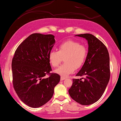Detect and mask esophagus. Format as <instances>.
I'll return each mask as SVG.
<instances>
[{
	"instance_id": "esophagus-1",
	"label": "esophagus",
	"mask_w": 121,
	"mask_h": 121,
	"mask_svg": "<svg viewBox=\"0 0 121 121\" xmlns=\"http://www.w3.org/2000/svg\"><path fill=\"white\" fill-rule=\"evenodd\" d=\"M65 78H66V77H62V76L61 77V81H62V80H64Z\"/></svg>"
}]
</instances>
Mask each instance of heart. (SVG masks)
<instances>
[{"mask_svg":"<svg viewBox=\"0 0 121 121\" xmlns=\"http://www.w3.org/2000/svg\"><path fill=\"white\" fill-rule=\"evenodd\" d=\"M57 51L52 50L48 54V60L53 67H57L64 57V64L55 72L62 76H67L75 69L81 68L85 62L88 54L87 47L78 41L67 40L59 44Z\"/></svg>","mask_w":121,"mask_h":121,"instance_id":"1","label":"heart"}]
</instances>
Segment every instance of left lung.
Wrapping results in <instances>:
<instances>
[{
  "mask_svg": "<svg viewBox=\"0 0 121 121\" xmlns=\"http://www.w3.org/2000/svg\"><path fill=\"white\" fill-rule=\"evenodd\" d=\"M88 43L87 57L81 70L73 79L69 94L73 99L82 105L97 102L102 97L110 76V59L108 49L102 41L89 34L77 35Z\"/></svg>",
  "mask_w": 121,
  "mask_h": 121,
  "instance_id": "1",
  "label": "left lung"
}]
</instances>
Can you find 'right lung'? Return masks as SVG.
<instances>
[{"label":"right lung","mask_w":121,"mask_h":121,"mask_svg":"<svg viewBox=\"0 0 121 121\" xmlns=\"http://www.w3.org/2000/svg\"><path fill=\"white\" fill-rule=\"evenodd\" d=\"M55 43L52 35L33 34L23 41L12 61V82L18 97L31 108H39L51 99L60 76L52 71L48 54ZM49 76L48 78L45 76Z\"/></svg>","instance_id":"right-lung-1"}]
</instances>
